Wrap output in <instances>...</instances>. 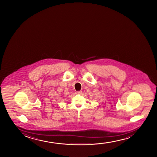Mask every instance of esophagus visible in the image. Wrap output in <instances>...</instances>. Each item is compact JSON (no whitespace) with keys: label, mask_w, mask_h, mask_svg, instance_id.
I'll return each mask as SVG.
<instances>
[{"label":"esophagus","mask_w":157,"mask_h":157,"mask_svg":"<svg viewBox=\"0 0 157 157\" xmlns=\"http://www.w3.org/2000/svg\"><path fill=\"white\" fill-rule=\"evenodd\" d=\"M82 93V91H77L75 92L76 94H81Z\"/></svg>","instance_id":"1"}]
</instances>
